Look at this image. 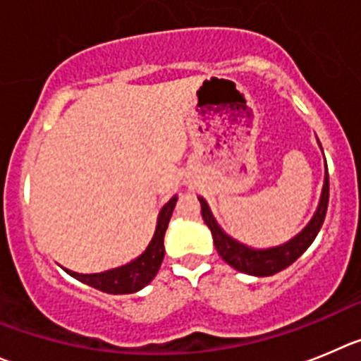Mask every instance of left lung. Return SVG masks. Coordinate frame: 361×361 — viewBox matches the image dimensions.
<instances>
[{"mask_svg": "<svg viewBox=\"0 0 361 361\" xmlns=\"http://www.w3.org/2000/svg\"><path fill=\"white\" fill-rule=\"evenodd\" d=\"M197 200H200L201 203V216H203V221L207 223L210 232H212L214 246H216L221 259L225 262H228V264L232 266V268H235L237 271H241V274L255 275V277H269V275H275L277 271H281V269L293 264V262L300 257L302 253L310 248V245L314 241L317 233L322 228L327 212V203H329V174H327L326 165V178H324V188L322 196H320V203H318L317 212L311 217V221L307 223L306 228L302 230L298 235H295L291 241H288L286 245L275 246V248H250V246L243 245V243L235 241V239H232L230 235H226V233L221 230V226L216 223V219H214L207 201H204L203 197H197Z\"/></svg>", "mask_w": 361, "mask_h": 361, "instance_id": "left-lung-1", "label": "left lung"}]
</instances>
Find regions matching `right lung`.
Listing matches in <instances>:
<instances>
[{"label":"right lung","instance_id":"add662e5","mask_svg":"<svg viewBox=\"0 0 361 361\" xmlns=\"http://www.w3.org/2000/svg\"><path fill=\"white\" fill-rule=\"evenodd\" d=\"M176 201L178 197L174 196L164 204V209L160 210V216H158L157 232H154L152 241L149 243V246L145 248V252L142 253L140 257H136L135 261H131L126 266L104 271V274L82 275L75 274V271H70V269H66V271L71 277H75L77 281L92 286L95 290L104 291V293L126 295L142 290L144 286H147L152 279L157 277L158 269H160L161 266V261H164L165 230H167L169 221H171V216H173Z\"/></svg>","mask_w":361,"mask_h":361}]
</instances>
